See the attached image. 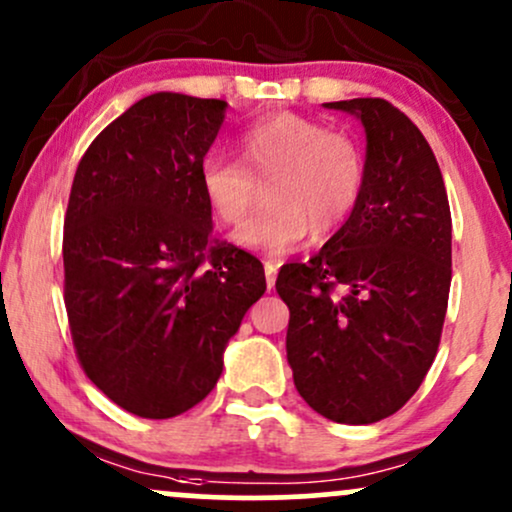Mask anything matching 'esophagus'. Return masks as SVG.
I'll return each mask as SVG.
<instances>
[{
  "label": "esophagus",
  "mask_w": 512,
  "mask_h": 512,
  "mask_svg": "<svg viewBox=\"0 0 512 512\" xmlns=\"http://www.w3.org/2000/svg\"><path fill=\"white\" fill-rule=\"evenodd\" d=\"M281 262L276 260H264V276H267V289H274V281H276V272H279Z\"/></svg>",
  "instance_id": "34e87169"
}]
</instances>
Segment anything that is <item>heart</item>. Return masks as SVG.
<instances>
[{
    "mask_svg": "<svg viewBox=\"0 0 512 512\" xmlns=\"http://www.w3.org/2000/svg\"><path fill=\"white\" fill-rule=\"evenodd\" d=\"M242 161L209 154L202 187L211 211L228 226L250 214L269 182V207L233 233L243 248L286 255L315 231L332 236L354 214L366 182V158L351 134L296 113H272L240 134Z\"/></svg>",
    "mask_w": 512,
    "mask_h": 512,
    "instance_id": "1",
    "label": "heart"
}]
</instances>
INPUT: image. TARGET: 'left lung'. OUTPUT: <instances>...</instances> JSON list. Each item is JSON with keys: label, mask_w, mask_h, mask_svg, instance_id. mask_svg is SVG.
Wrapping results in <instances>:
<instances>
[{"label": "left lung", "mask_w": 512, "mask_h": 512, "mask_svg": "<svg viewBox=\"0 0 512 512\" xmlns=\"http://www.w3.org/2000/svg\"><path fill=\"white\" fill-rule=\"evenodd\" d=\"M325 108L366 129L354 214L308 264H286V358L305 402L337 424H375L409 402L436 358L452 279L448 192L431 146L383 98Z\"/></svg>", "instance_id": "8db88e82"}]
</instances>
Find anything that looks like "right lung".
Wrapping results in <instances>:
<instances>
[{
	"label": "right lung",
	"instance_id": "add662e5",
	"mask_svg": "<svg viewBox=\"0 0 512 512\" xmlns=\"http://www.w3.org/2000/svg\"><path fill=\"white\" fill-rule=\"evenodd\" d=\"M226 101L151 93L93 139L64 216V305L93 385L142 419L214 390L267 291L257 257L214 238L202 163Z\"/></svg>",
	"mask_w": 512,
	"mask_h": 512
}]
</instances>
